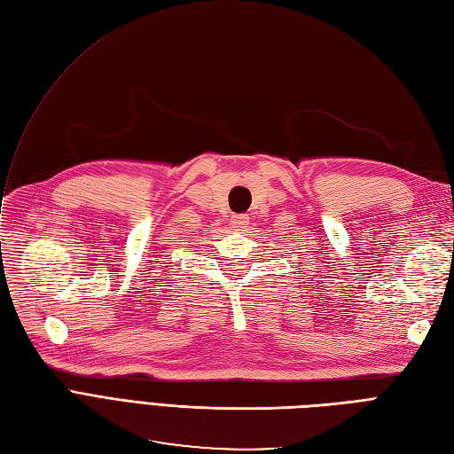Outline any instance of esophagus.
<instances>
[{
	"instance_id": "1",
	"label": "esophagus",
	"mask_w": 454,
	"mask_h": 454,
	"mask_svg": "<svg viewBox=\"0 0 454 454\" xmlns=\"http://www.w3.org/2000/svg\"><path fill=\"white\" fill-rule=\"evenodd\" d=\"M250 223V217L248 214H239V215H232L231 219V227L235 231H244V227Z\"/></svg>"
}]
</instances>
